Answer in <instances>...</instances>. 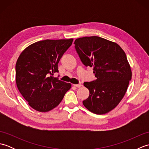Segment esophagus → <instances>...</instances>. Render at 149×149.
Wrapping results in <instances>:
<instances>
[{
  "label": "esophagus",
  "mask_w": 149,
  "mask_h": 149,
  "mask_svg": "<svg viewBox=\"0 0 149 149\" xmlns=\"http://www.w3.org/2000/svg\"><path fill=\"white\" fill-rule=\"evenodd\" d=\"M74 86L75 87H77V88H80L81 86V84H74Z\"/></svg>",
  "instance_id": "1"
}]
</instances>
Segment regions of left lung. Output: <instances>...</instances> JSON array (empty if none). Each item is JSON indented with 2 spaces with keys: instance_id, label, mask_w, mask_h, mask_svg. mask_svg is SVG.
<instances>
[{
  "instance_id": "obj_1",
  "label": "left lung",
  "mask_w": 149,
  "mask_h": 149,
  "mask_svg": "<svg viewBox=\"0 0 149 149\" xmlns=\"http://www.w3.org/2000/svg\"><path fill=\"white\" fill-rule=\"evenodd\" d=\"M74 45L83 64L93 67L96 77L84 83L90 95L83 105L97 115L109 112L121 101L131 80L125 53L117 43L96 36L77 38Z\"/></svg>"
}]
</instances>
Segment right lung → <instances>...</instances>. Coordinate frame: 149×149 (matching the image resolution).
Instances as JSON below:
<instances>
[{
    "mask_svg": "<svg viewBox=\"0 0 149 149\" xmlns=\"http://www.w3.org/2000/svg\"><path fill=\"white\" fill-rule=\"evenodd\" d=\"M73 39L45 40L34 43L22 52L16 63V83L29 106L47 112L61 102L70 83L54 77L60 59Z\"/></svg>",
    "mask_w": 149,
    "mask_h": 149,
    "instance_id": "1",
    "label": "right lung"
}]
</instances>
